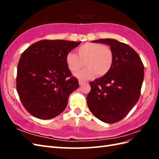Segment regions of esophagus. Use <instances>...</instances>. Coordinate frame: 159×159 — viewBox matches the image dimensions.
<instances>
[{
  "mask_svg": "<svg viewBox=\"0 0 159 159\" xmlns=\"http://www.w3.org/2000/svg\"><path fill=\"white\" fill-rule=\"evenodd\" d=\"M79 85H83V84H85L86 82H85V81H83V80H79Z\"/></svg>",
  "mask_w": 159,
  "mask_h": 159,
  "instance_id": "1",
  "label": "esophagus"
}]
</instances>
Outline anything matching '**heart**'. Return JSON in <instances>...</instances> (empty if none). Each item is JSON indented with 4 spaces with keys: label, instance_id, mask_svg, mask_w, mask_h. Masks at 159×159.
Returning <instances> with one entry per match:
<instances>
[{
    "label": "heart",
    "instance_id": "1",
    "mask_svg": "<svg viewBox=\"0 0 159 159\" xmlns=\"http://www.w3.org/2000/svg\"><path fill=\"white\" fill-rule=\"evenodd\" d=\"M78 55L69 52L66 56V62L72 72L79 71L85 65L87 66L75 76L85 80L93 77L103 76L109 72L113 63V52L108 46L98 43L87 42L77 49Z\"/></svg>",
    "mask_w": 159,
    "mask_h": 159
}]
</instances>
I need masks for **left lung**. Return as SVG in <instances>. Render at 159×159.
<instances>
[{
	"instance_id": "obj_1",
	"label": "left lung",
	"mask_w": 159,
	"mask_h": 159,
	"mask_svg": "<svg viewBox=\"0 0 159 159\" xmlns=\"http://www.w3.org/2000/svg\"><path fill=\"white\" fill-rule=\"evenodd\" d=\"M92 42L110 46L113 52L112 67L106 75L90 82L87 105L98 119L108 124L126 117L139 99L144 66L135 50L114 39Z\"/></svg>"
}]
</instances>
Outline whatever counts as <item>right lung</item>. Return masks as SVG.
<instances>
[{
    "instance_id": "1",
    "label": "right lung",
    "mask_w": 159,
    "mask_h": 159,
    "mask_svg": "<svg viewBox=\"0 0 159 159\" xmlns=\"http://www.w3.org/2000/svg\"><path fill=\"white\" fill-rule=\"evenodd\" d=\"M81 42L43 39L23 52L17 67L16 89L28 112L50 120L65 110L70 94L79 88L66 56Z\"/></svg>"
}]
</instances>
